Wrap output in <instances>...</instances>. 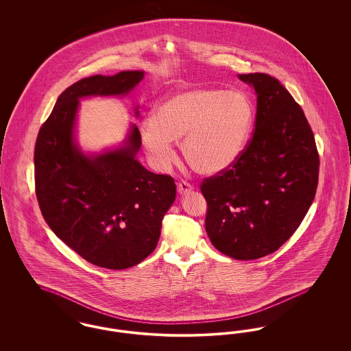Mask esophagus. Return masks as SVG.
<instances>
[{"label": "esophagus", "instance_id": "1", "mask_svg": "<svg viewBox=\"0 0 351 351\" xmlns=\"http://www.w3.org/2000/svg\"><path fill=\"white\" fill-rule=\"evenodd\" d=\"M192 189H193V186H192L191 184L184 182V180L179 182V184H178V192H179L182 196L188 195L189 192H192Z\"/></svg>", "mask_w": 351, "mask_h": 351}]
</instances>
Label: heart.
<instances>
[{"label":"heart","instance_id":"obj_1","mask_svg":"<svg viewBox=\"0 0 351 351\" xmlns=\"http://www.w3.org/2000/svg\"><path fill=\"white\" fill-rule=\"evenodd\" d=\"M255 121L250 97L238 90L197 86L168 95L139 123V135L151 163L167 168L173 160L171 142H180L184 160L196 173L210 176L241 158Z\"/></svg>","mask_w":351,"mask_h":351}]
</instances>
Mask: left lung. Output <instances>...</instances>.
I'll use <instances>...</instances> for the list:
<instances>
[{"label": "left lung", "mask_w": 351, "mask_h": 351, "mask_svg": "<svg viewBox=\"0 0 351 351\" xmlns=\"http://www.w3.org/2000/svg\"><path fill=\"white\" fill-rule=\"evenodd\" d=\"M256 93L255 129L233 167L204 179L205 230L222 254L251 261L278 250L315 200L317 147L300 105L267 73L238 75Z\"/></svg>", "instance_id": "left-lung-1"}]
</instances>
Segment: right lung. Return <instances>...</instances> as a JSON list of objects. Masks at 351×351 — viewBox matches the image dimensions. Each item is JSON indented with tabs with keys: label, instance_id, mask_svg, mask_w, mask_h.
<instances>
[{
	"label": "right lung",
	"instance_id": "1",
	"mask_svg": "<svg viewBox=\"0 0 351 351\" xmlns=\"http://www.w3.org/2000/svg\"><path fill=\"white\" fill-rule=\"evenodd\" d=\"M143 76V71H122L72 84L58 97L35 143V192L43 217L68 247L99 267L125 269L147 258L176 197L171 176L156 175L135 159L142 141L134 123L114 150L85 155L75 141L80 99L126 96Z\"/></svg>",
	"mask_w": 351,
	"mask_h": 351
}]
</instances>
